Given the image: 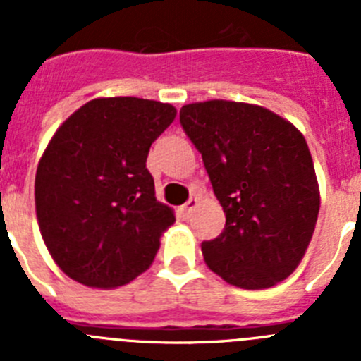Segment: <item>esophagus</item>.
<instances>
[{
  "mask_svg": "<svg viewBox=\"0 0 361 361\" xmlns=\"http://www.w3.org/2000/svg\"><path fill=\"white\" fill-rule=\"evenodd\" d=\"M197 206H199V199H195V197H191V199L188 200V202L184 204V206H183V212H184V215H186V216H190L191 213L195 212V208H197Z\"/></svg>",
  "mask_w": 361,
  "mask_h": 361,
  "instance_id": "obj_1",
  "label": "esophagus"
}]
</instances>
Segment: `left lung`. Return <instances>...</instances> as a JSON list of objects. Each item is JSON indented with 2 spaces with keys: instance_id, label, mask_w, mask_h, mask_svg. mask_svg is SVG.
Wrapping results in <instances>:
<instances>
[{
  "instance_id": "obj_1",
  "label": "left lung",
  "mask_w": 361,
  "mask_h": 361,
  "mask_svg": "<svg viewBox=\"0 0 361 361\" xmlns=\"http://www.w3.org/2000/svg\"><path fill=\"white\" fill-rule=\"evenodd\" d=\"M180 124L202 153L224 209L204 262L231 286L267 289L302 262L317 226L320 190L311 152L295 124L250 103L184 104Z\"/></svg>"
}]
</instances>
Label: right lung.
Listing matches in <instances>:
<instances>
[{"label":"right lung","instance_id":"add662e5","mask_svg":"<svg viewBox=\"0 0 361 361\" xmlns=\"http://www.w3.org/2000/svg\"><path fill=\"white\" fill-rule=\"evenodd\" d=\"M168 103L97 97L56 130L36 171V215L54 262L75 282L114 289L152 266L175 222L146 168L173 123Z\"/></svg>","mask_w":361,"mask_h":361}]
</instances>
